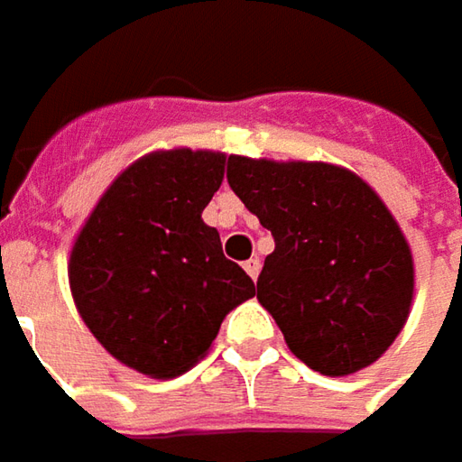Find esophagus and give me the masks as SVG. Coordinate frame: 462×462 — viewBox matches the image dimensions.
Instances as JSON below:
<instances>
[{"label":"esophagus","mask_w":462,"mask_h":462,"mask_svg":"<svg viewBox=\"0 0 462 462\" xmlns=\"http://www.w3.org/2000/svg\"><path fill=\"white\" fill-rule=\"evenodd\" d=\"M243 269H245V272H248V277H251V280L256 282L258 272H261V261H258V258H248V261L243 263Z\"/></svg>","instance_id":"1"}]
</instances>
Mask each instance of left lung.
Returning a JSON list of instances; mask_svg holds the SVG:
<instances>
[{
    "label": "left lung",
    "instance_id": "left-lung-1",
    "mask_svg": "<svg viewBox=\"0 0 462 462\" xmlns=\"http://www.w3.org/2000/svg\"><path fill=\"white\" fill-rule=\"evenodd\" d=\"M227 182L274 237L256 298L287 347L324 376L382 358L413 300V256L382 199L324 162L230 156Z\"/></svg>",
    "mask_w": 462,
    "mask_h": 462
}]
</instances>
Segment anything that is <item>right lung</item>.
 Returning a JSON list of instances; mask_svg holds the SVG:
<instances>
[{
    "label": "right lung",
    "instance_id": "add662e5",
    "mask_svg": "<svg viewBox=\"0 0 462 462\" xmlns=\"http://www.w3.org/2000/svg\"><path fill=\"white\" fill-rule=\"evenodd\" d=\"M219 151H153L117 177L69 254L86 327L120 364L170 379L199 364L222 319L256 295L201 219L225 180Z\"/></svg>",
    "mask_w": 462,
    "mask_h": 462
}]
</instances>
